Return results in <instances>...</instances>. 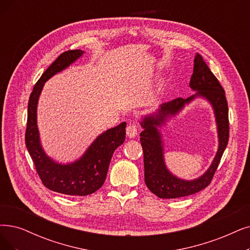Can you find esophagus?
<instances>
[{"instance_id": "obj_1", "label": "esophagus", "mask_w": 250, "mask_h": 250, "mask_svg": "<svg viewBox=\"0 0 250 250\" xmlns=\"http://www.w3.org/2000/svg\"><path fill=\"white\" fill-rule=\"evenodd\" d=\"M138 133V127L136 124L132 123V124H129L126 128V134L129 138H133L137 135Z\"/></svg>"}]
</instances>
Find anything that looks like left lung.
<instances>
[{
  "label": "left lung",
  "instance_id": "obj_1",
  "mask_svg": "<svg viewBox=\"0 0 250 250\" xmlns=\"http://www.w3.org/2000/svg\"><path fill=\"white\" fill-rule=\"evenodd\" d=\"M189 88L196 93L187 99L176 98L160 104L155 112L142 116L139 122L144 129L141 133V143L144 151L145 183L149 191L162 199L193 195L205 188L210 184L229 142V111L225 91L199 53L195 55ZM197 98L205 99L212 105L219 147L208 170L199 178L188 181L174 176L167 169L164 157L163 136L159 129Z\"/></svg>",
  "mask_w": 250,
  "mask_h": 250
}]
</instances>
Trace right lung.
I'll use <instances>...</instances> for the list:
<instances>
[{"mask_svg":"<svg viewBox=\"0 0 250 250\" xmlns=\"http://www.w3.org/2000/svg\"><path fill=\"white\" fill-rule=\"evenodd\" d=\"M83 54V50H69L59 55L35 85L27 105L25 145L37 172L46 188L69 196H87L102 188L112 156L124 143L126 134V122L107 129L94 139L81 157L69 163L57 162L44 151L37 121L40 95L50 78L67 68Z\"/></svg>","mask_w":250,"mask_h":250,"instance_id":"obj_1","label":"right lung"}]
</instances>
